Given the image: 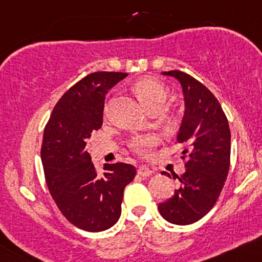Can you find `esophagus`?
<instances>
[{
    "label": "esophagus",
    "mask_w": 262,
    "mask_h": 262,
    "mask_svg": "<svg viewBox=\"0 0 262 262\" xmlns=\"http://www.w3.org/2000/svg\"><path fill=\"white\" fill-rule=\"evenodd\" d=\"M137 173H138V175H140V177L146 178V177H150V175L153 174V171H151L149 168H146V166H139L137 170Z\"/></svg>",
    "instance_id": "34e87169"
}]
</instances>
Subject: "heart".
<instances>
[{
  "label": "heart",
  "instance_id": "heart-1",
  "mask_svg": "<svg viewBox=\"0 0 262 262\" xmlns=\"http://www.w3.org/2000/svg\"><path fill=\"white\" fill-rule=\"evenodd\" d=\"M134 92L148 111L155 107H163L168 98V88L162 82L150 77L138 80L134 84ZM155 144H157V137L153 134L137 136L130 140V148L139 154H145Z\"/></svg>",
  "mask_w": 262,
  "mask_h": 262
}]
</instances>
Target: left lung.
Segmentation results:
<instances>
[{
	"instance_id": "1",
	"label": "left lung",
	"mask_w": 262,
	"mask_h": 262,
	"mask_svg": "<svg viewBox=\"0 0 262 262\" xmlns=\"http://www.w3.org/2000/svg\"><path fill=\"white\" fill-rule=\"evenodd\" d=\"M180 83L184 117L178 142L189 151L185 173L171 198L158 205L160 215L175 225H189L205 216L216 203L230 166V128L219 100L203 83L180 71L163 72ZM184 158V157H183ZM168 175V173H163Z\"/></svg>"
}]
</instances>
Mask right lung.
Segmentation results:
<instances>
[{
  "label": "right lung",
  "mask_w": 262,
  "mask_h": 262,
  "mask_svg": "<svg viewBox=\"0 0 262 262\" xmlns=\"http://www.w3.org/2000/svg\"><path fill=\"white\" fill-rule=\"evenodd\" d=\"M128 76L96 72L68 89L53 108L45 128L41 159L46 183L70 223L91 232L107 230L122 212L124 188L136 177L130 164L93 165L87 142L103 124L105 94Z\"/></svg>",
  "instance_id": "obj_1"
}]
</instances>
